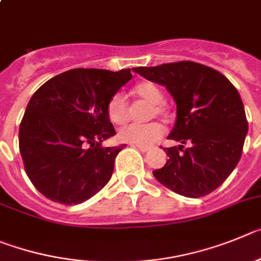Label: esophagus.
<instances>
[{
    "instance_id": "esophagus-1",
    "label": "esophagus",
    "mask_w": 261,
    "mask_h": 261,
    "mask_svg": "<svg viewBox=\"0 0 261 261\" xmlns=\"http://www.w3.org/2000/svg\"><path fill=\"white\" fill-rule=\"evenodd\" d=\"M135 147L142 152H148L149 149H151V147H148V145H135Z\"/></svg>"
}]
</instances>
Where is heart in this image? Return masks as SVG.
Here are the masks:
<instances>
[{"mask_svg": "<svg viewBox=\"0 0 261 261\" xmlns=\"http://www.w3.org/2000/svg\"><path fill=\"white\" fill-rule=\"evenodd\" d=\"M133 93L136 97L142 98L148 104H152V109L149 112V117L153 114L163 116L165 114V107L163 105V92L159 86L149 81H143L135 84L133 88ZM108 118L114 125H122L128 118V107L125 97L121 93H116L110 98L107 105ZM164 126L160 125L159 122H148L143 125L131 123L126 125L118 131L119 140L130 144L136 145H149L164 135Z\"/></svg>", "mask_w": 261, "mask_h": 261, "instance_id": "b5f03b06", "label": "heart"}]
</instances>
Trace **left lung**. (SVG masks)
Here are the masks:
<instances>
[{
  "mask_svg": "<svg viewBox=\"0 0 261 261\" xmlns=\"http://www.w3.org/2000/svg\"><path fill=\"white\" fill-rule=\"evenodd\" d=\"M143 78L166 87L177 104V118L165 148L169 160L153 175L171 191L200 198L221 186L236 169L248 131L245 107L236 87L217 70L182 61L135 67ZM190 148L183 150L182 144Z\"/></svg>",
  "mask_w": 261,
  "mask_h": 261,
  "instance_id": "obj_1",
  "label": "left lung"
}]
</instances>
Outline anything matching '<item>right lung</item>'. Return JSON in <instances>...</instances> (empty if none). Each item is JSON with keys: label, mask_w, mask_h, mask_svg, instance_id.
Segmentation results:
<instances>
[{"label": "right lung", "mask_w": 261, "mask_h": 261, "mask_svg": "<svg viewBox=\"0 0 261 261\" xmlns=\"http://www.w3.org/2000/svg\"><path fill=\"white\" fill-rule=\"evenodd\" d=\"M131 78L130 69H72L32 95L20 122L19 149L28 178L45 198L81 204L109 182L126 144L101 147L116 135L107 105Z\"/></svg>", "instance_id": "add662e5"}]
</instances>
